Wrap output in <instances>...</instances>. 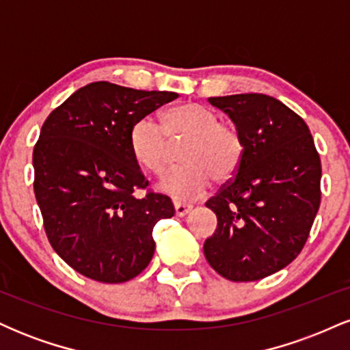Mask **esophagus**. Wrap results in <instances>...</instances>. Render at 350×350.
Here are the masks:
<instances>
[{
	"instance_id": "obj_1",
	"label": "esophagus",
	"mask_w": 350,
	"mask_h": 350,
	"mask_svg": "<svg viewBox=\"0 0 350 350\" xmlns=\"http://www.w3.org/2000/svg\"><path fill=\"white\" fill-rule=\"evenodd\" d=\"M192 206H189V204H183V202H174V212L178 217H184L186 214L191 212Z\"/></svg>"
}]
</instances>
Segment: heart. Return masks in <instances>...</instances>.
Segmentation results:
<instances>
[{"label":"heart","instance_id":"1","mask_svg":"<svg viewBox=\"0 0 350 350\" xmlns=\"http://www.w3.org/2000/svg\"><path fill=\"white\" fill-rule=\"evenodd\" d=\"M167 139H186L179 154L184 163L167 170L158 183L159 191L176 200L199 199L212 179L226 183L242 164L245 143L240 131L200 103L184 102L167 108L161 124L150 115L142 116L131 124L128 146L143 170L158 174L167 161Z\"/></svg>","mask_w":350,"mask_h":350}]
</instances>
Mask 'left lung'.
I'll list each match as a JSON object with an SVG mask.
<instances>
[{"label": "left lung", "mask_w": 350, "mask_h": 350, "mask_svg": "<svg viewBox=\"0 0 350 350\" xmlns=\"http://www.w3.org/2000/svg\"><path fill=\"white\" fill-rule=\"evenodd\" d=\"M242 135L235 176L206 202L217 215L204 243L208 265L230 281H256L290 265L321 204V159L308 124L263 94L211 97Z\"/></svg>", "instance_id": "obj_1"}]
</instances>
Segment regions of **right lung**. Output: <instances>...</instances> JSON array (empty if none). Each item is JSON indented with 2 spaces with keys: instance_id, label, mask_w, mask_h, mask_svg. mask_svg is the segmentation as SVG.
Returning <instances> with one entry per match:
<instances>
[{
  "instance_id": "1",
  "label": "right lung",
  "mask_w": 350,
  "mask_h": 350,
  "mask_svg": "<svg viewBox=\"0 0 350 350\" xmlns=\"http://www.w3.org/2000/svg\"><path fill=\"white\" fill-rule=\"evenodd\" d=\"M178 97L94 82L44 122L33 152L36 200L52 248L80 275L123 283L150 265L152 228L174 207L167 196H135L148 180L128 133L136 120Z\"/></svg>"
}]
</instances>
